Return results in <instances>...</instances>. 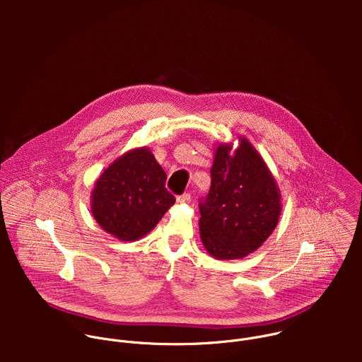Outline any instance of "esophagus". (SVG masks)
I'll return each mask as SVG.
<instances>
[{
    "label": "esophagus",
    "instance_id": "34e87169",
    "mask_svg": "<svg viewBox=\"0 0 362 362\" xmlns=\"http://www.w3.org/2000/svg\"><path fill=\"white\" fill-rule=\"evenodd\" d=\"M177 203H180V204H187V203H190V194L189 193H183V194H180V196H177Z\"/></svg>",
    "mask_w": 362,
    "mask_h": 362
}]
</instances>
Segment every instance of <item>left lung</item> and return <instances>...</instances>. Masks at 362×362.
Listing matches in <instances>:
<instances>
[{
	"label": "left lung",
	"mask_w": 362,
	"mask_h": 362,
	"mask_svg": "<svg viewBox=\"0 0 362 362\" xmlns=\"http://www.w3.org/2000/svg\"><path fill=\"white\" fill-rule=\"evenodd\" d=\"M221 143L211 169V190L199 202L202 243L216 259H239L259 247L281 216V193L262 156L239 137Z\"/></svg>",
	"instance_id": "obj_1"
}]
</instances>
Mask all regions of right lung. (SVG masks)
Listing matches in <instances>:
<instances>
[{"label":"right lung","instance_id":"obj_1","mask_svg":"<svg viewBox=\"0 0 362 362\" xmlns=\"http://www.w3.org/2000/svg\"><path fill=\"white\" fill-rule=\"evenodd\" d=\"M165 183L166 173L150 148H133L95 180L93 218L115 238L137 240L156 226L176 202Z\"/></svg>","mask_w":362,"mask_h":362}]
</instances>
